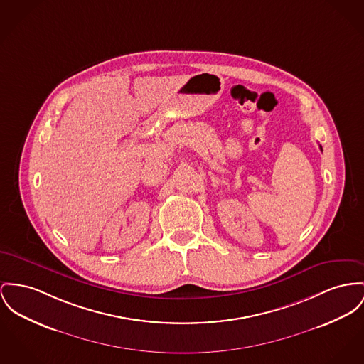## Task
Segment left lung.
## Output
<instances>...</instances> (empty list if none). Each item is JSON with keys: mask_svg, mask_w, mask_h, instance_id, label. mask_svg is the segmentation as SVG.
Here are the masks:
<instances>
[{"mask_svg": "<svg viewBox=\"0 0 364 364\" xmlns=\"http://www.w3.org/2000/svg\"><path fill=\"white\" fill-rule=\"evenodd\" d=\"M320 149H321V146H320Z\"/></svg>", "mask_w": 364, "mask_h": 364, "instance_id": "1", "label": "left lung"}]
</instances>
